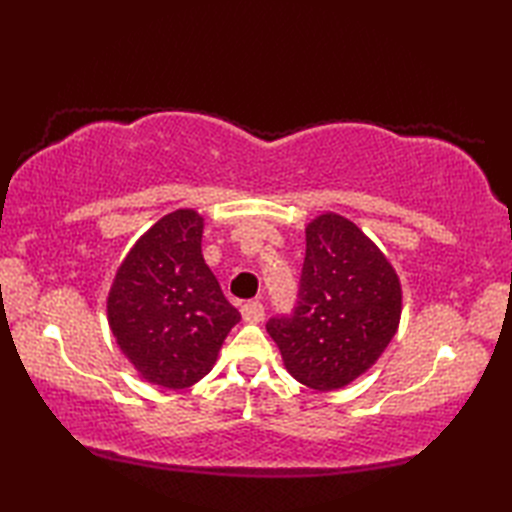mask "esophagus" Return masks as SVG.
Segmentation results:
<instances>
[{"label": "esophagus", "mask_w": 512, "mask_h": 512, "mask_svg": "<svg viewBox=\"0 0 512 512\" xmlns=\"http://www.w3.org/2000/svg\"><path fill=\"white\" fill-rule=\"evenodd\" d=\"M242 319L246 323H259L264 319V306L259 301H248L242 306Z\"/></svg>", "instance_id": "esophagus-1"}]
</instances>
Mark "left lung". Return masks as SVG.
Wrapping results in <instances>:
<instances>
[{
    "label": "left lung",
    "instance_id": "8db88e82",
    "mask_svg": "<svg viewBox=\"0 0 512 512\" xmlns=\"http://www.w3.org/2000/svg\"><path fill=\"white\" fill-rule=\"evenodd\" d=\"M297 306L266 323L292 378L332 391L365 374L394 339L402 290L394 266L354 222L323 213L306 228Z\"/></svg>",
    "mask_w": 512,
    "mask_h": 512
}]
</instances>
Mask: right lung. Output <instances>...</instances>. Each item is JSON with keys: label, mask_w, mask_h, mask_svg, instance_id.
<instances>
[{"label": "right lung", "mask_w": 512, "mask_h": 512, "mask_svg": "<svg viewBox=\"0 0 512 512\" xmlns=\"http://www.w3.org/2000/svg\"><path fill=\"white\" fill-rule=\"evenodd\" d=\"M204 217L180 209L162 217L118 266L107 321L121 352L145 380L184 389L211 372L242 319L202 257Z\"/></svg>", "instance_id": "add662e5"}]
</instances>
